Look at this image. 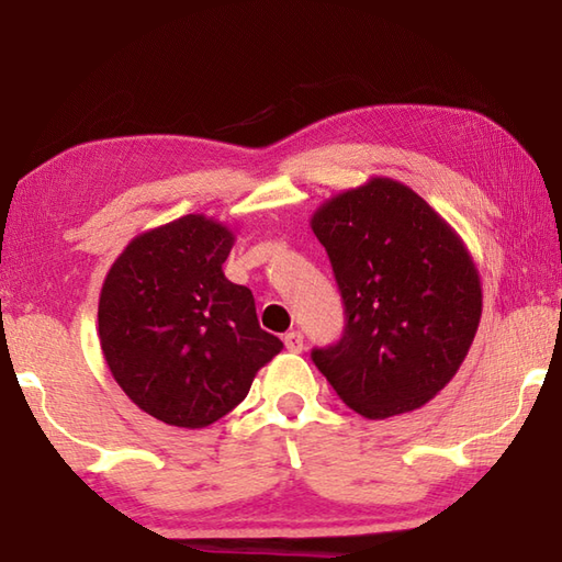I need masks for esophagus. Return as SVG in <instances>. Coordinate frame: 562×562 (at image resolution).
Returning <instances> with one entry per match:
<instances>
[{
	"mask_svg": "<svg viewBox=\"0 0 562 562\" xmlns=\"http://www.w3.org/2000/svg\"><path fill=\"white\" fill-rule=\"evenodd\" d=\"M284 347H288V351H302V347H304L302 331H297V329L288 331V335H284Z\"/></svg>",
	"mask_w": 562,
	"mask_h": 562,
	"instance_id": "obj_1",
	"label": "esophagus"
}]
</instances>
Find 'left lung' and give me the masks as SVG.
<instances>
[{
  "instance_id": "left-lung-1",
  "label": "left lung",
  "mask_w": 562,
  "mask_h": 562,
  "mask_svg": "<svg viewBox=\"0 0 562 562\" xmlns=\"http://www.w3.org/2000/svg\"><path fill=\"white\" fill-rule=\"evenodd\" d=\"M312 231L345 302V331L312 349V361L361 416L424 406L459 372L481 322V280L463 240L392 178L329 198Z\"/></svg>"
}]
</instances>
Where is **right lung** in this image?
<instances>
[{"instance_id": "obj_1", "label": "right lung", "mask_w": 562, "mask_h": 562, "mask_svg": "<svg viewBox=\"0 0 562 562\" xmlns=\"http://www.w3.org/2000/svg\"><path fill=\"white\" fill-rule=\"evenodd\" d=\"M235 235L205 215L140 233L103 280L99 339L113 379L158 422L203 429L243 402L282 341L225 278Z\"/></svg>"}]
</instances>
